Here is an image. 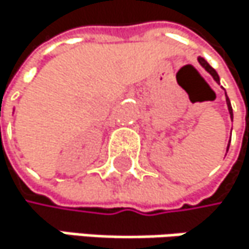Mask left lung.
Returning <instances> with one entry per match:
<instances>
[{"mask_svg":"<svg viewBox=\"0 0 249 249\" xmlns=\"http://www.w3.org/2000/svg\"><path fill=\"white\" fill-rule=\"evenodd\" d=\"M198 62L201 63V66H202V68H204V69H205V71H207V72H208V73H210V75H211V76H213V78L215 79V81H217V82H220V78H218V73H217V72H215V71H214V69H213V68L210 66V65H208V62H207L205 59H202V57H199V59H198ZM226 102H227V107H229V113H230V116H232V119H233V112H232V105H230V100H229V97H227V96H226ZM229 143H230V142H229ZM227 149H229V146H227Z\"/></svg>","mask_w":249,"mask_h":249,"instance_id":"1","label":"left lung"}]
</instances>
